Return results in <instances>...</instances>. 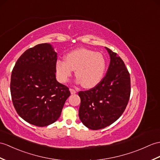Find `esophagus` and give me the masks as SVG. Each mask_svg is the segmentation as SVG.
Here are the masks:
<instances>
[{"mask_svg":"<svg viewBox=\"0 0 160 160\" xmlns=\"http://www.w3.org/2000/svg\"><path fill=\"white\" fill-rule=\"evenodd\" d=\"M69 91H70V92H71L72 95H73V94H76V91L74 90V89H73V88H70Z\"/></svg>","mask_w":160,"mask_h":160,"instance_id":"esophagus-1","label":"esophagus"}]
</instances>
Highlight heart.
Wrapping results in <instances>:
<instances>
[{"label": "heart", "instance_id": "b5f03b06", "mask_svg": "<svg viewBox=\"0 0 160 160\" xmlns=\"http://www.w3.org/2000/svg\"><path fill=\"white\" fill-rule=\"evenodd\" d=\"M106 68V61L102 54L85 48L70 52L65 56V61L58 60L55 64L56 74L61 82H67L76 70V82L82 84L87 88L97 86L103 78Z\"/></svg>", "mask_w": 160, "mask_h": 160}]
</instances>
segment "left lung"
I'll return each instance as SVG.
<instances>
[{"mask_svg":"<svg viewBox=\"0 0 160 160\" xmlns=\"http://www.w3.org/2000/svg\"><path fill=\"white\" fill-rule=\"evenodd\" d=\"M106 49L110 62L105 77L94 88L78 92L80 119L93 130L107 127L121 116L131 92L130 76L124 62L117 53Z\"/></svg>","mask_w":160,"mask_h":160,"instance_id":"left-lung-1","label":"left lung"}]
</instances>
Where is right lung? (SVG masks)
I'll list each match as a JSON object with an SVG mask.
<instances>
[{
  "instance_id": "obj_1",
  "label": "right lung",
  "mask_w": 160,
  "mask_h": 160,
  "mask_svg": "<svg viewBox=\"0 0 160 160\" xmlns=\"http://www.w3.org/2000/svg\"><path fill=\"white\" fill-rule=\"evenodd\" d=\"M57 53L50 43L26 50L18 58L11 76L12 102L24 121L39 127L60 117L70 95L68 87L56 79Z\"/></svg>"
}]
</instances>
